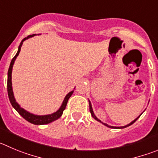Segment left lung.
Listing matches in <instances>:
<instances>
[{"label": "left lung", "instance_id": "left-lung-1", "mask_svg": "<svg viewBox=\"0 0 158 158\" xmlns=\"http://www.w3.org/2000/svg\"><path fill=\"white\" fill-rule=\"evenodd\" d=\"M89 111H90V113H91V115L93 116V118H94L95 119V120H97V122H101V123H102V124H104V126H107V127H109V128H111V129H124V128H126V127H128V126H131V125H132V124H133L134 122H135V121L137 120V119H138V118H139V117H140V115H139V117H137L135 119V120H133V121H132V122H131V123L128 124V125H126V126H120V127H116V126H108V125H107V124H106V123H104V122H101V120H100V119H98V118H97V117H96V116H95V114H94V110H93V108H92V105H91V103H90V101H89Z\"/></svg>", "mask_w": 158, "mask_h": 158}]
</instances>
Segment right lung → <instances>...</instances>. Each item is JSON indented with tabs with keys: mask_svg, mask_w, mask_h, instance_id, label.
Masks as SVG:
<instances>
[{
	"mask_svg": "<svg viewBox=\"0 0 158 158\" xmlns=\"http://www.w3.org/2000/svg\"><path fill=\"white\" fill-rule=\"evenodd\" d=\"M36 34L29 35V36H28L27 37H25L24 39L22 40V42L20 43V45L19 46V49H18L17 54H15V57L12 58V60H11V64H10V66H9V69H8V84H7V86H8V98H9L10 102H11L12 107L17 110L18 112H19V114H20L23 118H25L26 121H28V122H30V123L32 124H34V125H46V124L51 123V122L57 120V119H58L62 115L63 111H64V110L66 107V105H67L68 101H69V99L70 98L71 96L72 95L74 90L69 92V94L65 96L64 101H63L62 104H61V106L60 107V108H59L56 112L53 113V114H46V115H36V114H32V113L29 112V111L26 110L25 109H23V107H20V105L16 102L15 98L14 97V94H13L12 83H11V73H12L13 64H14L16 57H18V55L19 54V52H20V51H21V48L23 42H24L26 40L32 37V36H36Z\"/></svg>",
	"mask_w": 158,
	"mask_h": 158,
	"instance_id": "1",
	"label": "right lung"
}]
</instances>
